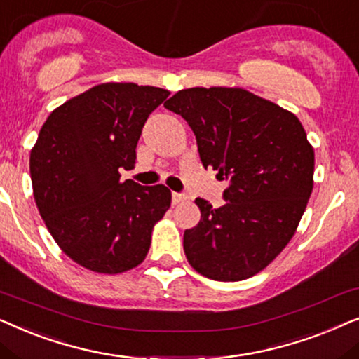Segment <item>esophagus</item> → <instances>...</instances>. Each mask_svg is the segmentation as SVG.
<instances>
[{"instance_id": "esophagus-1", "label": "esophagus", "mask_w": 359, "mask_h": 359, "mask_svg": "<svg viewBox=\"0 0 359 359\" xmlns=\"http://www.w3.org/2000/svg\"><path fill=\"white\" fill-rule=\"evenodd\" d=\"M185 200V195L184 194H177V192H172V203L177 205L180 202H184Z\"/></svg>"}]
</instances>
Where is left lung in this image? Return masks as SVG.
I'll list each match as a JSON object with an SVG mask.
<instances>
[{
	"label": "left lung",
	"instance_id": "1",
	"mask_svg": "<svg viewBox=\"0 0 359 359\" xmlns=\"http://www.w3.org/2000/svg\"><path fill=\"white\" fill-rule=\"evenodd\" d=\"M164 107L192 128L205 169L229 180L223 207L195 200L202 218L184 233L190 266L222 283L252 277L292 240L312 194L315 154L302 123L236 87L180 90Z\"/></svg>",
	"mask_w": 359,
	"mask_h": 359
}]
</instances>
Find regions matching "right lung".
Returning <instances> with one entry per match:
<instances>
[{
    "label": "right lung",
    "instance_id": "1",
    "mask_svg": "<svg viewBox=\"0 0 359 359\" xmlns=\"http://www.w3.org/2000/svg\"><path fill=\"white\" fill-rule=\"evenodd\" d=\"M170 92L109 82L60 104L31 151L32 192L42 219L72 261L100 274L140 266L154 224L170 207L164 185L121 182L135 169L146 119Z\"/></svg>",
    "mask_w": 359,
    "mask_h": 359
}]
</instances>
